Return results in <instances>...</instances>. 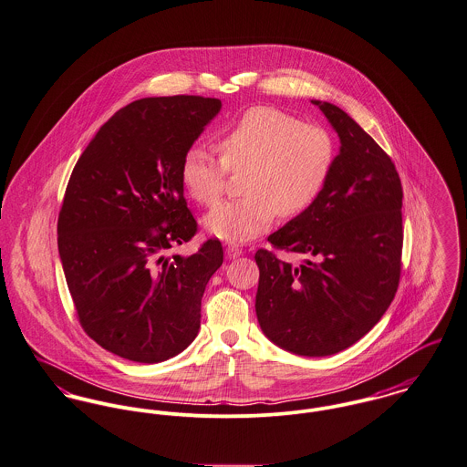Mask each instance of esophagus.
Returning <instances> with one entry per match:
<instances>
[{"instance_id":"1","label":"esophagus","mask_w":467,"mask_h":467,"mask_svg":"<svg viewBox=\"0 0 467 467\" xmlns=\"http://www.w3.org/2000/svg\"><path fill=\"white\" fill-rule=\"evenodd\" d=\"M224 254H226L228 258H237V256L243 254V250H241L239 246H235V244H228L226 250H224Z\"/></svg>"}]
</instances>
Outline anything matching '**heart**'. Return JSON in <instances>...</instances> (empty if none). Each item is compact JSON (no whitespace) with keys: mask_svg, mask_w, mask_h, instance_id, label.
Masks as SVG:
<instances>
[{"mask_svg":"<svg viewBox=\"0 0 467 467\" xmlns=\"http://www.w3.org/2000/svg\"><path fill=\"white\" fill-rule=\"evenodd\" d=\"M221 161L202 148L185 151L180 178L189 196L213 205L226 170L246 171L241 202H223L203 219L209 235L244 243L282 217L306 213L321 196L336 162V142L325 128L305 125L296 116L271 107L248 110L219 139Z\"/></svg>","mask_w":467,"mask_h":467,"instance_id":"b5f03b06","label":"heart"}]
</instances>
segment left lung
I'll return each mask as SVG.
<instances>
[{
    "instance_id": "1",
    "label": "left lung",
    "mask_w": 467,
    "mask_h": 467,
    "mask_svg": "<svg viewBox=\"0 0 467 467\" xmlns=\"http://www.w3.org/2000/svg\"><path fill=\"white\" fill-rule=\"evenodd\" d=\"M339 153L317 202L267 241L301 264L258 250L254 310L264 336L301 357L362 339L394 299L401 271V182L389 155L339 107L312 99Z\"/></svg>"
}]
</instances>
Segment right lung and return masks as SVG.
<instances>
[{"instance_id":"obj_1","label":"right lung","mask_w":467,"mask_h":467,"mask_svg":"<svg viewBox=\"0 0 467 467\" xmlns=\"http://www.w3.org/2000/svg\"><path fill=\"white\" fill-rule=\"evenodd\" d=\"M219 110L215 98L137 99L98 130L71 172L57 226L66 282L87 336L128 360H168L198 336L223 246L171 250L196 234L183 155Z\"/></svg>"}]
</instances>
